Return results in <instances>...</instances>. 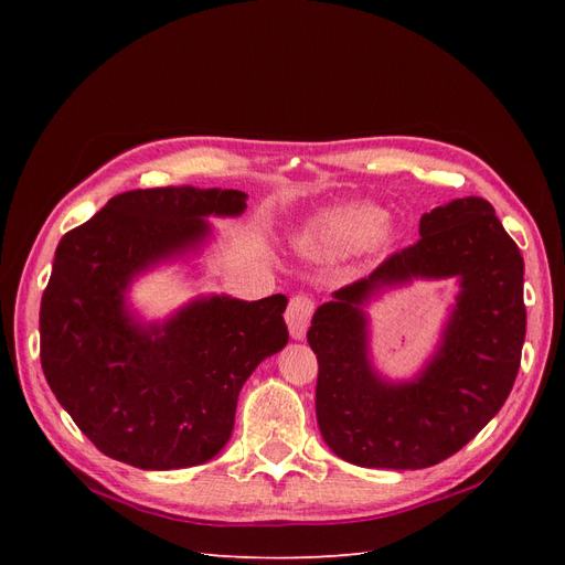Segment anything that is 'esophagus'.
Wrapping results in <instances>:
<instances>
[{
	"label": "esophagus",
	"mask_w": 565,
	"mask_h": 565,
	"mask_svg": "<svg viewBox=\"0 0 565 565\" xmlns=\"http://www.w3.org/2000/svg\"><path fill=\"white\" fill-rule=\"evenodd\" d=\"M316 303L309 295H295L287 303V311H285V320H287V328L289 334L295 339H303L306 330H309V322L313 316Z\"/></svg>",
	"instance_id": "34e87169"
}]
</instances>
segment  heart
<instances>
[{
	"label": "heart",
	"mask_w": 565,
	"mask_h": 565,
	"mask_svg": "<svg viewBox=\"0 0 565 565\" xmlns=\"http://www.w3.org/2000/svg\"><path fill=\"white\" fill-rule=\"evenodd\" d=\"M313 241L328 252H351L372 245H386L391 241V226L380 207L370 202L341 204L324 212L313 226Z\"/></svg>",
	"instance_id": "heart-1"
}]
</instances>
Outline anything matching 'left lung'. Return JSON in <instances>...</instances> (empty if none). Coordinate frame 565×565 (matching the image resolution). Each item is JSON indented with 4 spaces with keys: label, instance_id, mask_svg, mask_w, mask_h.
I'll list each match as a JSON object with an SVG mask.
<instances>
[{
    "label": "left lung",
    "instance_id": "left-lung-1",
    "mask_svg": "<svg viewBox=\"0 0 565 565\" xmlns=\"http://www.w3.org/2000/svg\"><path fill=\"white\" fill-rule=\"evenodd\" d=\"M419 241L337 289L306 339L318 358L316 417L334 455L358 467L424 469L448 459L500 413L525 339L523 256L483 198L419 218ZM460 278L437 355L413 383L388 385L366 358L362 306L413 277Z\"/></svg>",
    "mask_w": 565,
    "mask_h": 565
}]
</instances>
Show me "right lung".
I'll return each mask as SVG.
<instances>
[{"mask_svg": "<svg viewBox=\"0 0 565 565\" xmlns=\"http://www.w3.org/2000/svg\"><path fill=\"white\" fill-rule=\"evenodd\" d=\"M245 200L193 185L129 191L61 237L40 309L42 370L104 455L152 471L212 459L231 438L243 384L287 344L285 295L195 299L150 328L125 306L134 276L198 247L210 235L204 216L243 214Z\"/></svg>", "mask_w": 565, "mask_h": 565, "instance_id": "right-lung-1", "label": "right lung"}]
</instances>
